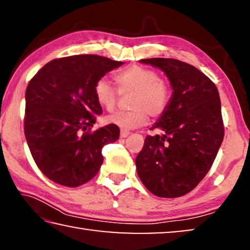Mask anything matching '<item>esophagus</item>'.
Returning <instances> with one entry per match:
<instances>
[{
	"label": "esophagus",
	"instance_id": "1",
	"mask_svg": "<svg viewBox=\"0 0 250 250\" xmlns=\"http://www.w3.org/2000/svg\"><path fill=\"white\" fill-rule=\"evenodd\" d=\"M129 134H130V132H129V131H126V130H121L120 131V137L121 138H126Z\"/></svg>",
	"mask_w": 250,
	"mask_h": 250
}]
</instances>
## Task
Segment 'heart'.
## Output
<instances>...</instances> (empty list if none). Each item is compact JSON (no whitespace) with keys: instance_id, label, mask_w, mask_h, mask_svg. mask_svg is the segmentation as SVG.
Segmentation results:
<instances>
[{"instance_id":"heart-1","label":"heart","mask_w":250,"mask_h":250,"mask_svg":"<svg viewBox=\"0 0 250 250\" xmlns=\"http://www.w3.org/2000/svg\"><path fill=\"white\" fill-rule=\"evenodd\" d=\"M115 82L121 95L132 94L130 99V108L132 110L112 113L105 118V121L124 130L145 125L149 113L152 117L161 116L170 103V87L154 69L131 65L116 75ZM94 92L101 108L107 111L115 109L118 91L107 79H99L95 83Z\"/></svg>"}]
</instances>
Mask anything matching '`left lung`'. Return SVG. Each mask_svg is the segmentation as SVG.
Returning <instances> with one entry per match:
<instances>
[{"mask_svg":"<svg viewBox=\"0 0 250 250\" xmlns=\"http://www.w3.org/2000/svg\"><path fill=\"white\" fill-rule=\"evenodd\" d=\"M160 68L172 86V97L135 159L137 172L159 197L191 192L209 171L224 139L221 99L215 83L196 67L172 58L141 59Z\"/></svg>","mask_w":250,"mask_h":250,"instance_id":"obj_1","label":"left lung"}]
</instances>
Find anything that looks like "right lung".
I'll use <instances>...</instances> for the list:
<instances>
[{
    "instance_id": "add662e5",
    "label": "right lung",
    "mask_w": 250,
    "mask_h": 250,
    "mask_svg": "<svg viewBox=\"0 0 250 250\" xmlns=\"http://www.w3.org/2000/svg\"><path fill=\"white\" fill-rule=\"evenodd\" d=\"M124 62L98 55L54 59L39 70L25 92L24 133L35 163L57 184L77 188L98 173L104 145L119 139L117 125L90 132L103 108L95 83Z\"/></svg>"
}]
</instances>
